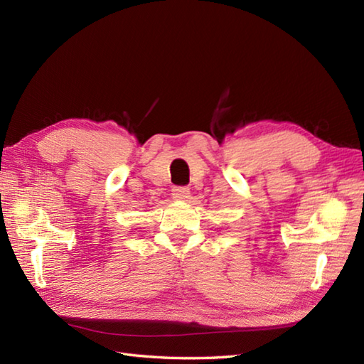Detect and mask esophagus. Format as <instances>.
<instances>
[{"instance_id": "1", "label": "esophagus", "mask_w": 364, "mask_h": 364, "mask_svg": "<svg viewBox=\"0 0 364 364\" xmlns=\"http://www.w3.org/2000/svg\"><path fill=\"white\" fill-rule=\"evenodd\" d=\"M189 196H191V192L188 188H173L172 189V197L176 201H186L189 198Z\"/></svg>"}]
</instances>
